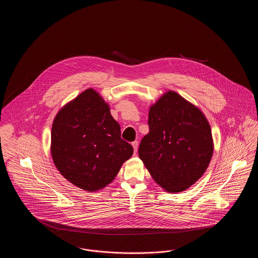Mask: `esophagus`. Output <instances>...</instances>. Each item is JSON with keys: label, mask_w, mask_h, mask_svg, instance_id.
Returning <instances> with one entry per match:
<instances>
[{"label": "esophagus", "mask_w": 258, "mask_h": 258, "mask_svg": "<svg viewBox=\"0 0 258 258\" xmlns=\"http://www.w3.org/2000/svg\"><path fill=\"white\" fill-rule=\"evenodd\" d=\"M132 145H133L134 150H135V155H136V153H137V150H138V142H137V141H134Z\"/></svg>", "instance_id": "esophagus-1"}]
</instances>
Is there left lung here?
I'll return each instance as SVG.
<instances>
[{"label": "left lung", "mask_w": 258, "mask_h": 258, "mask_svg": "<svg viewBox=\"0 0 258 258\" xmlns=\"http://www.w3.org/2000/svg\"><path fill=\"white\" fill-rule=\"evenodd\" d=\"M149 134L138 149L155 182L168 192L184 191L204 174L213 156L205 115L179 94L168 91L150 107Z\"/></svg>", "instance_id": "1"}]
</instances>
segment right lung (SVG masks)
Here are the masks:
<instances>
[{"label": "right lung", "instance_id": "1", "mask_svg": "<svg viewBox=\"0 0 258 258\" xmlns=\"http://www.w3.org/2000/svg\"><path fill=\"white\" fill-rule=\"evenodd\" d=\"M134 154L121 138L109 105L87 89L56 115L51 130V156L61 175L86 190L103 188Z\"/></svg>", "mask_w": 258, "mask_h": 258}]
</instances>
